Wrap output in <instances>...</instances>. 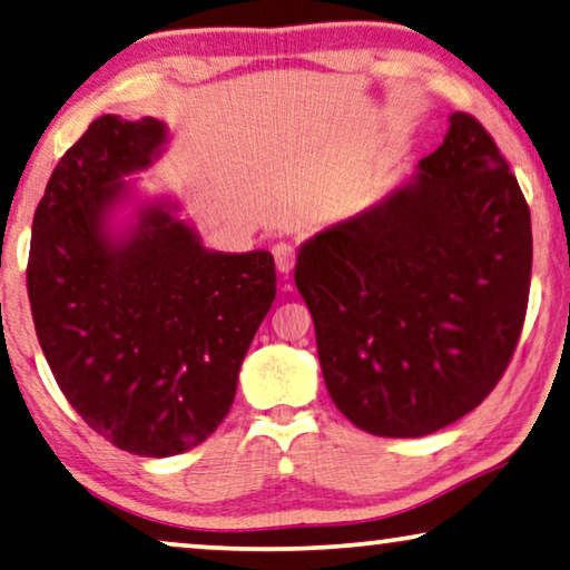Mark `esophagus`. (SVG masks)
Listing matches in <instances>:
<instances>
[{
  "mask_svg": "<svg viewBox=\"0 0 570 570\" xmlns=\"http://www.w3.org/2000/svg\"><path fill=\"white\" fill-rule=\"evenodd\" d=\"M274 258H276V268L282 276L292 274L294 263H296V247L288 243H276L274 245Z\"/></svg>",
  "mask_w": 570,
  "mask_h": 570,
  "instance_id": "obj_1",
  "label": "esophagus"
}]
</instances>
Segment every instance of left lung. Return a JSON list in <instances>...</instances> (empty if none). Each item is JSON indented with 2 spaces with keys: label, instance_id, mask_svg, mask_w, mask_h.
<instances>
[{
  "label": "left lung",
  "instance_id": "obj_1",
  "mask_svg": "<svg viewBox=\"0 0 570 570\" xmlns=\"http://www.w3.org/2000/svg\"><path fill=\"white\" fill-rule=\"evenodd\" d=\"M449 124L407 186L296 258L327 392L374 436L460 421L491 395L522 335L529 206L483 124Z\"/></svg>",
  "mask_w": 570,
  "mask_h": 570
}]
</instances>
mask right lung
<instances>
[{"mask_svg":"<svg viewBox=\"0 0 570 570\" xmlns=\"http://www.w3.org/2000/svg\"><path fill=\"white\" fill-rule=\"evenodd\" d=\"M165 126L100 116L71 144L33 216L28 296L63 397L124 452L170 456L227 419L239 364L276 296L274 255L208 253L165 206L126 243L102 216Z\"/></svg>","mask_w":570,"mask_h":570,"instance_id":"1","label":"right lung"}]
</instances>
